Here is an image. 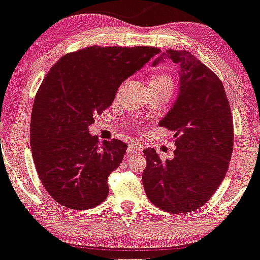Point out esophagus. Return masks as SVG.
<instances>
[{"mask_svg": "<svg viewBox=\"0 0 260 260\" xmlns=\"http://www.w3.org/2000/svg\"><path fill=\"white\" fill-rule=\"evenodd\" d=\"M142 151V146L139 144H135V142H130L129 145H127V150H126V153L127 156H134V155H139Z\"/></svg>", "mask_w": 260, "mask_h": 260, "instance_id": "1", "label": "esophagus"}]
</instances>
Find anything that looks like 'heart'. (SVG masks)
<instances>
[{
  "mask_svg": "<svg viewBox=\"0 0 260 260\" xmlns=\"http://www.w3.org/2000/svg\"><path fill=\"white\" fill-rule=\"evenodd\" d=\"M157 83H172L171 78L167 74L162 73H156L153 74L150 79V84H157Z\"/></svg>",
  "mask_w": 260,
  "mask_h": 260,
  "instance_id": "b5f03b06",
  "label": "heart"
}]
</instances>
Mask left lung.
Segmentation results:
<instances>
[{
    "mask_svg": "<svg viewBox=\"0 0 260 260\" xmlns=\"http://www.w3.org/2000/svg\"><path fill=\"white\" fill-rule=\"evenodd\" d=\"M171 59L180 68V91L161 126L174 131L172 160L146 149L142 185L152 205L169 213L202 207L227 174L233 151V119L224 86L214 72L187 51L167 49L153 66Z\"/></svg>",
    "mask_w": 260,
    "mask_h": 260,
    "instance_id": "1",
    "label": "left lung"
}]
</instances>
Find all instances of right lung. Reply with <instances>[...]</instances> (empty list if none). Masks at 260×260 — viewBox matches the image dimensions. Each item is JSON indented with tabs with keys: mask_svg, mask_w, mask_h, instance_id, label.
Returning <instances> with one entry per match:
<instances>
[{
	"mask_svg": "<svg viewBox=\"0 0 260 260\" xmlns=\"http://www.w3.org/2000/svg\"><path fill=\"white\" fill-rule=\"evenodd\" d=\"M160 49L155 47H86L63 55L36 94L30 149L46 191L74 211L99 206L108 197V177L127 145L90 135L94 116L114 102L125 79Z\"/></svg>",
	"mask_w": 260,
	"mask_h": 260,
	"instance_id": "1",
	"label": "right lung"
}]
</instances>
